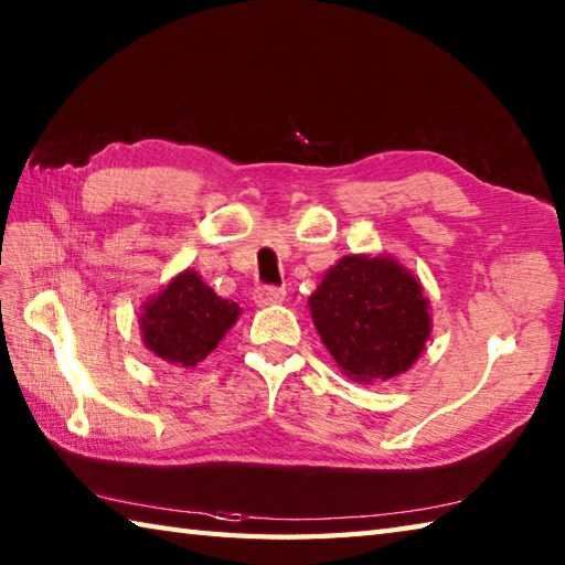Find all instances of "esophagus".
<instances>
[{
    "label": "esophagus",
    "mask_w": 565,
    "mask_h": 565,
    "mask_svg": "<svg viewBox=\"0 0 565 565\" xmlns=\"http://www.w3.org/2000/svg\"><path fill=\"white\" fill-rule=\"evenodd\" d=\"M285 287H275V285H260L255 287L253 292V300L258 307H270V305H278L285 300Z\"/></svg>",
    "instance_id": "1"
}]
</instances>
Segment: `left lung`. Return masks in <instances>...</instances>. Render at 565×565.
<instances>
[{
  "label": "left lung",
  "mask_w": 565,
  "mask_h": 565,
  "mask_svg": "<svg viewBox=\"0 0 565 565\" xmlns=\"http://www.w3.org/2000/svg\"><path fill=\"white\" fill-rule=\"evenodd\" d=\"M310 315L329 354L361 383L408 371L433 329L420 282L391 255H344L310 295Z\"/></svg>",
  "instance_id": "8db88e82"
}]
</instances>
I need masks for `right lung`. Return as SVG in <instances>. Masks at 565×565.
<instances>
[{
    "mask_svg": "<svg viewBox=\"0 0 565 565\" xmlns=\"http://www.w3.org/2000/svg\"><path fill=\"white\" fill-rule=\"evenodd\" d=\"M238 315L236 302L218 297L196 270H184L145 302L140 334L145 347L167 364L194 369L218 347Z\"/></svg>",
    "mask_w": 565,
    "mask_h": 565,
    "instance_id": "add662e5",
    "label": "right lung"
}]
</instances>
